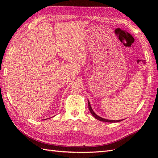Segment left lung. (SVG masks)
I'll use <instances>...</instances> for the list:
<instances>
[{"instance_id":"left-lung-1","label":"left lung","mask_w":158,"mask_h":158,"mask_svg":"<svg viewBox=\"0 0 158 158\" xmlns=\"http://www.w3.org/2000/svg\"><path fill=\"white\" fill-rule=\"evenodd\" d=\"M88 107H89V111H90L91 113H92V115H93L95 118L98 119V120H99V121H103V122H108V123H117V122H120V121H123V120H118V121L108 120V119H106V118H102V117H99L98 115H97V114L94 113V111L92 110V107H91V106H90V103H89V101H88Z\"/></svg>"}]
</instances>
